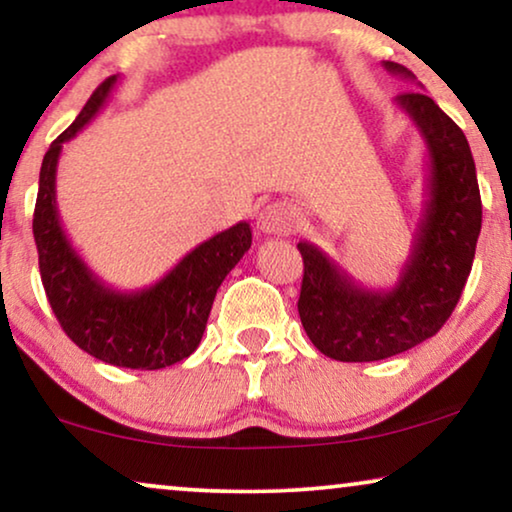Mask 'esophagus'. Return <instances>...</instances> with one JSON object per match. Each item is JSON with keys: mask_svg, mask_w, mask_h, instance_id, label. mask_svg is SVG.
<instances>
[{"mask_svg": "<svg viewBox=\"0 0 512 512\" xmlns=\"http://www.w3.org/2000/svg\"><path fill=\"white\" fill-rule=\"evenodd\" d=\"M299 222V213L292 204H285V201H273V204L264 206L257 215V227L262 229L264 234H276L285 236L290 234Z\"/></svg>", "mask_w": 512, "mask_h": 512, "instance_id": "34e87169", "label": "esophagus"}]
</instances>
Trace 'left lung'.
Returning a JSON list of instances; mask_svg holds the SVG:
<instances>
[{
    "label": "left lung",
    "mask_w": 512,
    "mask_h": 512,
    "mask_svg": "<svg viewBox=\"0 0 512 512\" xmlns=\"http://www.w3.org/2000/svg\"><path fill=\"white\" fill-rule=\"evenodd\" d=\"M385 69L415 78L397 62H385ZM394 102L420 129L429 153L427 201L397 285L366 290L318 246H297L304 257L301 325L315 348L338 362H378L434 336L462 297L482 225L478 176L462 129L420 90Z\"/></svg>",
    "instance_id": "8db88e82"
}]
</instances>
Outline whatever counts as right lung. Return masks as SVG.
I'll return each instance as SVG.
<instances>
[{"mask_svg":"<svg viewBox=\"0 0 512 512\" xmlns=\"http://www.w3.org/2000/svg\"><path fill=\"white\" fill-rule=\"evenodd\" d=\"M118 76L92 92L78 118L50 143L39 174L34 241L41 283L57 322L88 355L122 369L155 371L190 357L204 336L215 292L253 243L248 222L199 243L155 285L120 292L106 285L64 234L55 201L62 146L102 111Z\"/></svg>","mask_w":512,"mask_h":512,"instance_id":"right-lung-1","label":"right lung"}]
</instances>
